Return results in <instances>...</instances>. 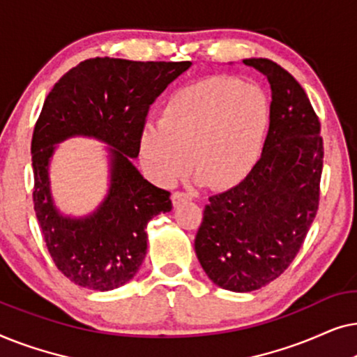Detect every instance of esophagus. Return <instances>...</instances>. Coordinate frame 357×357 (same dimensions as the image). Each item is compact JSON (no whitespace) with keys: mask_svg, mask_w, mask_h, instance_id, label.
Wrapping results in <instances>:
<instances>
[{"mask_svg":"<svg viewBox=\"0 0 357 357\" xmlns=\"http://www.w3.org/2000/svg\"><path fill=\"white\" fill-rule=\"evenodd\" d=\"M192 193H185V192H175L172 193V203L174 206H178V204H182L185 202H192Z\"/></svg>","mask_w":357,"mask_h":357,"instance_id":"1","label":"esophagus"}]
</instances>
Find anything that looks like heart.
I'll use <instances>...</instances> for the list:
<instances>
[{"label": "heart", "instance_id": "1", "mask_svg": "<svg viewBox=\"0 0 357 357\" xmlns=\"http://www.w3.org/2000/svg\"><path fill=\"white\" fill-rule=\"evenodd\" d=\"M270 126V102L260 87L232 77H208L175 92L159 123L139 133L146 172L170 185L190 169L209 188L243 182L260 159Z\"/></svg>", "mask_w": 357, "mask_h": 357}]
</instances>
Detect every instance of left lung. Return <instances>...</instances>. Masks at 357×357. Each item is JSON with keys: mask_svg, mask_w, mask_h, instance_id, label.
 Instances as JSON below:
<instances>
[{"mask_svg": "<svg viewBox=\"0 0 357 357\" xmlns=\"http://www.w3.org/2000/svg\"><path fill=\"white\" fill-rule=\"evenodd\" d=\"M271 86L270 128L250 175L204 206L195 252L214 284L250 292L275 281L301 250L320 199V121L299 82L278 63L247 58Z\"/></svg>", "mask_w": 357, "mask_h": 357, "instance_id": "obj_1", "label": "left lung"}]
</instances>
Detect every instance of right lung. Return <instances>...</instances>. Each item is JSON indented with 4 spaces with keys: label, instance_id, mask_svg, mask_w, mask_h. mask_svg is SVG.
I'll return each instance as SVG.
<instances>
[{
    "label": "right lung",
    "instance_id": "right-lung-1",
    "mask_svg": "<svg viewBox=\"0 0 357 357\" xmlns=\"http://www.w3.org/2000/svg\"><path fill=\"white\" fill-rule=\"evenodd\" d=\"M190 66V61L91 58L68 71L43 102L31 146L33 209L53 261L75 284L92 291L126 284L146 257L148 222L172 209L170 192L149 183L131 159L139 154L149 105ZM73 135L109 146V192L82 218L59 213L47 172L56 144Z\"/></svg>",
    "mask_w": 357,
    "mask_h": 357
}]
</instances>
